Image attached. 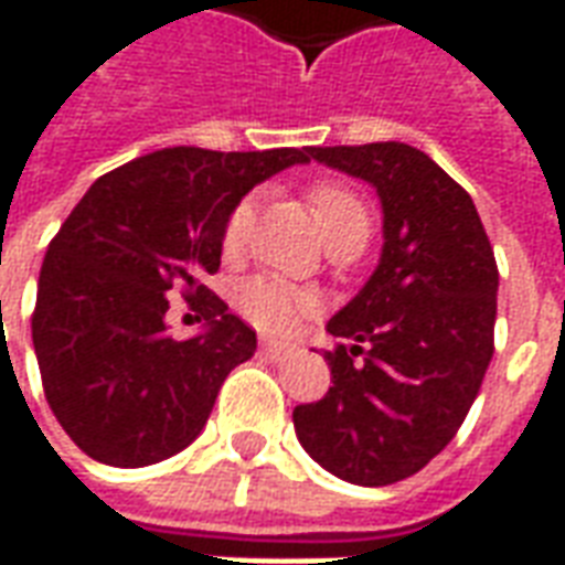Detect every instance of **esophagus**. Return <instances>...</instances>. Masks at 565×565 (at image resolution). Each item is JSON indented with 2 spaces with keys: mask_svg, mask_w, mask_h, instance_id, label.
I'll return each instance as SVG.
<instances>
[{
  "mask_svg": "<svg viewBox=\"0 0 565 565\" xmlns=\"http://www.w3.org/2000/svg\"><path fill=\"white\" fill-rule=\"evenodd\" d=\"M259 351H263V356H269V360H287V356L294 354V348L290 344H281V342H269V339H263L259 342Z\"/></svg>",
  "mask_w": 565,
  "mask_h": 565,
  "instance_id": "esophagus-1",
  "label": "esophagus"
}]
</instances>
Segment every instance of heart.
Segmentation results:
<instances>
[{
	"instance_id": "heart-1",
	"label": "heart",
	"mask_w": 565,
	"mask_h": 565,
	"mask_svg": "<svg viewBox=\"0 0 565 565\" xmlns=\"http://www.w3.org/2000/svg\"><path fill=\"white\" fill-rule=\"evenodd\" d=\"M308 202H311V211H315L320 233H323L327 242L344 233L369 235L366 202L351 186L335 184V181H323V184L311 186ZM250 211H254L250 199L238 202L233 209L230 221L223 226V247L226 250H235V247L242 245L247 223H250ZM238 308H242V315L250 323H257L259 330L287 335L311 311V296L296 290L290 284L278 281V278H250L238 290Z\"/></svg>"
}]
</instances>
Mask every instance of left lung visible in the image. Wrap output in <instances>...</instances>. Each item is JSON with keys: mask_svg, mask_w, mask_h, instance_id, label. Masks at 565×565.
I'll return each instance as SVG.
<instances>
[{"mask_svg": "<svg viewBox=\"0 0 565 565\" xmlns=\"http://www.w3.org/2000/svg\"><path fill=\"white\" fill-rule=\"evenodd\" d=\"M375 186L384 245L327 330L332 387L296 405L308 457L342 481L396 484L457 436L493 356L499 271L472 196L403 141L308 148Z\"/></svg>", "mask_w": 565, "mask_h": 565, "instance_id": "left-lung-1", "label": "left lung"}]
</instances>
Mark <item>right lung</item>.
Here are the masks:
<instances>
[{
  "label": "right lung",
  "instance_id": "obj_1",
  "mask_svg": "<svg viewBox=\"0 0 565 565\" xmlns=\"http://www.w3.org/2000/svg\"><path fill=\"white\" fill-rule=\"evenodd\" d=\"M308 148H166L103 174L47 245L32 344L47 405L87 457L139 469L202 433L217 391L257 351V332L209 294L223 226ZM181 286L206 330L172 340L168 294Z\"/></svg>",
  "mask_w": 565,
  "mask_h": 565
}]
</instances>
